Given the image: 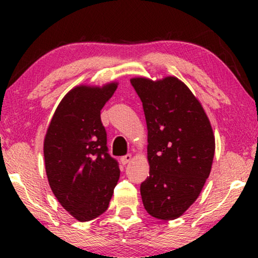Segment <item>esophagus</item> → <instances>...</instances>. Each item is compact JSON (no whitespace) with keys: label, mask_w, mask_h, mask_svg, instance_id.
Returning <instances> with one entry per match:
<instances>
[{"label":"esophagus","mask_w":258,"mask_h":258,"mask_svg":"<svg viewBox=\"0 0 258 258\" xmlns=\"http://www.w3.org/2000/svg\"><path fill=\"white\" fill-rule=\"evenodd\" d=\"M130 160H132V155H130V154H126V155H124V156L121 157L122 164H126L128 162H130Z\"/></svg>","instance_id":"esophagus-1"}]
</instances>
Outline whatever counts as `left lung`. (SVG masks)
Here are the masks:
<instances>
[{
	"mask_svg": "<svg viewBox=\"0 0 258 258\" xmlns=\"http://www.w3.org/2000/svg\"><path fill=\"white\" fill-rule=\"evenodd\" d=\"M130 83L143 105L150 171L141 184L144 209L163 221L181 216L209 177L215 137L202 105L176 77Z\"/></svg>",
	"mask_w": 258,
	"mask_h": 258,
	"instance_id": "1",
	"label": "left lung"
}]
</instances>
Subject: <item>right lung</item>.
I'll use <instances>...</instances> for the list:
<instances>
[{
  "label": "right lung",
  "instance_id": "1",
  "mask_svg": "<svg viewBox=\"0 0 258 258\" xmlns=\"http://www.w3.org/2000/svg\"><path fill=\"white\" fill-rule=\"evenodd\" d=\"M117 84L74 88L58 104L44 139L49 185L76 220H94L108 209L119 178L118 162L108 153L101 110Z\"/></svg>",
  "mask_w": 258,
  "mask_h": 258
}]
</instances>
